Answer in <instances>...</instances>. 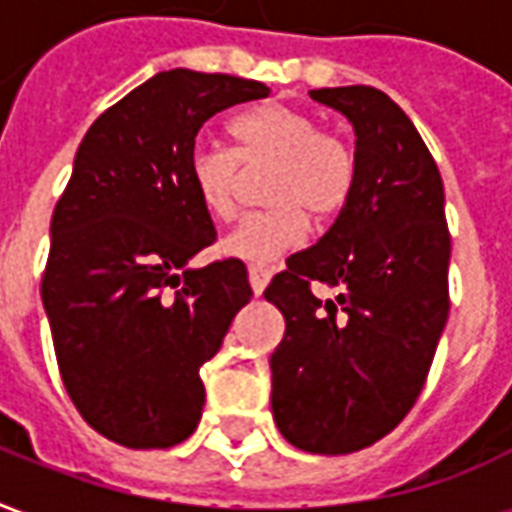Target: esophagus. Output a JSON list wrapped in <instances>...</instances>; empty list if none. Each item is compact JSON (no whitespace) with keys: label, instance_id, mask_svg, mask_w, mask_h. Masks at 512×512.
<instances>
[{"label":"esophagus","instance_id":"34e87169","mask_svg":"<svg viewBox=\"0 0 512 512\" xmlns=\"http://www.w3.org/2000/svg\"><path fill=\"white\" fill-rule=\"evenodd\" d=\"M268 279H271V268L266 266H249V285L255 290V296H260L266 290Z\"/></svg>","mask_w":512,"mask_h":512}]
</instances>
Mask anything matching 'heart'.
I'll use <instances>...</instances> for the list:
<instances>
[{"label":"heart","instance_id":"1","mask_svg":"<svg viewBox=\"0 0 512 512\" xmlns=\"http://www.w3.org/2000/svg\"><path fill=\"white\" fill-rule=\"evenodd\" d=\"M235 147L200 142L191 147V189L205 211L227 219L235 208L241 164L271 161L263 211L238 219L224 235L222 255L252 266H268L279 255L304 244L312 219L326 222L343 211L356 189L354 147L334 131H321L318 120L285 104H260L230 120Z\"/></svg>","mask_w":512,"mask_h":512}]
</instances>
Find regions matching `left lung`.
Wrapping results in <instances>:
<instances>
[{"instance_id": "obj_1", "label": "left lung", "mask_w": 512, "mask_h": 512, "mask_svg": "<svg viewBox=\"0 0 512 512\" xmlns=\"http://www.w3.org/2000/svg\"><path fill=\"white\" fill-rule=\"evenodd\" d=\"M356 131V189L318 244L266 288L285 318L271 411L304 452L348 455L400 425L428 378L450 312V230L436 161L386 93L310 90ZM321 281L338 299L321 302Z\"/></svg>"}]
</instances>
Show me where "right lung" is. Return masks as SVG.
<instances>
[{
  "label": "right lung",
  "mask_w": 512,
  "mask_h": 512,
  "mask_svg": "<svg viewBox=\"0 0 512 512\" xmlns=\"http://www.w3.org/2000/svg\"><path fill=\"white\" fill-rule=\"evenodd\" d=\"M266 95V84L227 73H156L76 150L40 296L62 384L109 441L167 450L200 422V367L252 288L235 257L183 268L216 241L186 161L208 117Z\"/></svg>",
  "instance_id": "right-lung-1"
}]
</instances>
